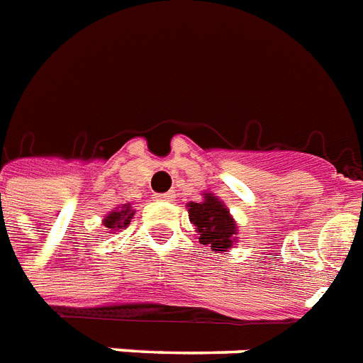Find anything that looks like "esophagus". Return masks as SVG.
Segmentation results:
<instances>
[{
  "label": "esophagus",
  "instance_id": "esophagus-1",
  "mask_svg": "<svg viewBox=\"0 0 363 363\" xmlns=\"http://www.w3.org/2000/svg\"><path fill=\"white\" fill-rule=\"evenodd\" d=\"M153 199H157V200H174V193H163V195H155Z\"/></svg>",
  "mask_w": 363,
  "mask_h": 363
}]
</instances>
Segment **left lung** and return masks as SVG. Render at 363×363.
<instances>
[{
  "instance_id": "1",
  "label": "left lung",
  "mask_w": 363,
  "mask_h": 363,
  "mask_svg": "<svg viewBox=\"0 0 363 363\" xmlns=\"http://www.w3.org/2000/svg\"><path fill=\"white\" fill-rule=\"evenodd\" d=\"M187 211H189L191 223L199 232V242L202 245H210L213 251L227 253L236 243V221L232 219L230 210L217 196L204 193V200L189 202Z\"/></svg>"
}]
</instances>
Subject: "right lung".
I'll return each instance as SVG.
<instances>
[{"label":"right lung","mask_w":363,"mask_h":363,"mask_svg":"<svg viewBox=\"0 0 363 363\" xmlns=\"http://www.w3.org/2000/svg\"><path fill=\"white\" fill-rule=\"evenodd\" d=\"M135 216V211H133L131 204H123L120 210L110 211L108 216L104 217V230L110 232H118L120 228H125L129 223H131V217Z\"/></svg>","instance_id":"add662e5"}]
</instances>
